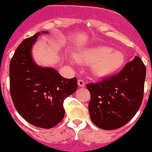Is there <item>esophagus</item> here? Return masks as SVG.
I'll return each instance as SVG.
<instances>
[{
    "instance_id": "34e87169",
    "label": "esophagus",
    "mask_w": 152,
    "mask_h": 152,
    "mask_svg": "<svg viewBox=\"0 0 152 152\" xmlns=\"http://www.w3.org/2000/svg\"><path fill=\"white\" fill-rule=\"evenodd\" d=\"M77 84H78V86L80 87H84L86 85V83L83 80H82V79H79V80L77 81Z\"/></svg>"
}]
</instances>
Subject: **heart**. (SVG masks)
<instances>
[{"label": "heart", "instance_id": "1", "mask_svg": "<svg viewBox=\"0 0 152 152\" xmlns=\"http://www.w3.org/2000/svg\"><path fill=\"white\" fill-rule=\"evenodd\" d=\"M74 57L80 63L91 65L92 74L98 77L114 75L125 62V56L121 51L113 50L106 45L86 48L75 53Z\"/></svg>", "mask_w": 152, "mask_h": 152}]
</instances>
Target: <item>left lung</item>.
Returning a JSON list of instances; mask_svg holds the SVG:
<instances>
[{
	"label": "left lung",
	"instance_id": "obj_1",
	"mask_svg": "<svg viewBox=\"0 0 152 152\" xmlns=\"http://www.w3.org/2000/svg\"><path fill=\"white\" fill-rule=\"evenodd\" d=\"M145 77V65L136 56L118 74L87 84L93 124L103 130H115L127 124L142 104Z\"/></svg>",
	"mask_w": 152,
	"mask_h": 152
}]
</instances>
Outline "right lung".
<instances>
[{
	"label": "right lung",
	"instance_id": "right-lung-1",
	"mask_svg": "<svg viewBox=\"0 0 152 152\" xmlns=\"http://www.w3.org/2000/svg\"><path fill=\"white\" fill-rule=\"evenodd\" d=\"M39 34L24 40L12 56L10 94L20 116L34 126L49 129L63 119L64 100L76 91L77 81L76 77L65 78L53 68L34 63L31 49Z\"/></svg>",
	"mask_w": 152,
	"mask_h": 152
}]
</instances>
